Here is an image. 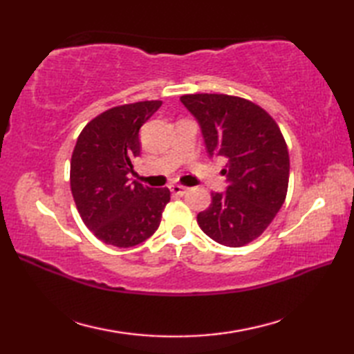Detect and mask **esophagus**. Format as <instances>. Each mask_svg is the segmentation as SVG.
I'll use <instances>...</instances> for the list:
<instances>
[{"mask_svg":"<svg viewBox=\"0 0 354 354\" xmlns=\"http://www.w3.org/2000/svg\"><path fill=\"white\" fill-rule=\"evenodd\" d=\"M169 189H170V192H171V193L179 194V196H183V194H185V193H187V190H189V189H187V187H184V185H179V184H171V185L169 187Z\"/></svg>","mask_w":354,"mask_h":354,"instance_id":"34e87169","label":"esophagus"}]
</instances>
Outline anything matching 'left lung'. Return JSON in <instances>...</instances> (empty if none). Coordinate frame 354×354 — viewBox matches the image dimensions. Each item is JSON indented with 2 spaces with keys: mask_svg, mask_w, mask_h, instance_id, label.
I'll return each mask as SVG.
<instances>
[{
  "mask_svg": "<svg viewBox=\"0 0 354 354\" xmlns=\"http://www.w3.org/2000/svg\"><path fill=\"white\" fill-rule=\"evenodd\" d=\"M184 106L201 126L209 158H222L227 192L212 193L198 214L214 242L239 248L274 221L289 184V152L280 127L259 104L227 94H187Z\"/></svg>",
  "mask_w": 354,
  "mask_h": 354,
  "instance_id": "obj_1",
  "label": "left lung"
}]
</instances>
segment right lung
Returning <instances> with one entry per match:
<instances>
[{"label": "right lung", "instance_id": "add662e5", "mask_svg": "<svg viewBox=\"0 0 354 354\" xmlns=\"http://www.w3.org/2000/svg\"><path fill=\"white\" fill-rule=\"evenodd\" d=\"M161 100L111 108L80 132L71 156L70 184L82 221L106 245L131 248L160 227L170 190L131 181L140 155V127L160 109Z\"/></svg>", "mask_w": 354, "mask_h": 354}]
</instances>
